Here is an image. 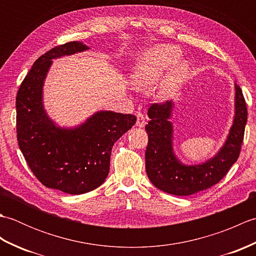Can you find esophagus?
Masks as SVG:
<instances>
[{
	"instance_id": "obj_1",
	"label": "esophagus",
	"mask_w": 256,
	"mask_h": 256,
	"mask_svg": "<svg viewBox=\"0 0 256 256\" xmlns=\"http://www.w3.org/2000/svg\"><path fill=\"white\" fill-rule=\"evenodd\" d=\"M146 124V121H145V118L142 113H138L136 116V126L138 128H144Z\"/></svg>"
}]
</instances>
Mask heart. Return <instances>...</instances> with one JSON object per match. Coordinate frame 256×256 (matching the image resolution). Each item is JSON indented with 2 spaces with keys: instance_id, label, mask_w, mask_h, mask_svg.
I'll use <instances>...</instances> for the list:
<instances>
[{
  "instance_id": "heart-1",
  "label": "heart",
  "mask_w": 256,
  "mask_h": 256,
  "mask_svg": "<svg viewBox=\"0 0 256 256\" xmlns=\"http://www.w3.org/2000/svg\"><path fill=\"white\" fill-rule=\"evenodd\" d=\"M182 56L180 50L172 45L152 47L143 54L134 67L132 78L140 89H146L162 81L160 94L166 96L172 94L187 78L188 67L184 64H176Z\"/></svg>"
}]
</instances>
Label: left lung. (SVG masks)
Here are the masks:
<instances>
[{
    "mask_svg": "<svg viewBox=\"0 0 256 256\" xmlns=\"http://www.w3.org/2000/svg\"><path fill=\"white\" fill-rule=\"evenodd\" d=\"M172 103H153L145 126L148 143L145 152L146 172L155 187L175 196H189L209 189L224 178L241 153L248 108L242 90L236 84V116L224 148L214 158L201 165H182L174 155L172 128L168 121Z\"/></svg>",
    "mask_w": 256,
    "mask_h": 256,
    "instance_id": "1",
    "label": "left lung"
}]
</instances>
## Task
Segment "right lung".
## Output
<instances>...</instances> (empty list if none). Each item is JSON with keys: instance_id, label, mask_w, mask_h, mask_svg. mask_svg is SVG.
Listing matches in <instances>:
<instances>
[{"instance_id": "1", "label": "right lung", "mask_w": 256, "mask_h": 256, "mask_svg": "<svg viewBox=\"0 0 256 256\" xmlns=\"http://www.w3.org/2000/svg\"><path fill=\"white\" fill-rule=\"evenodd\" d=\"M88 48L80 42L52 48L32 64L16 96V135L27 165L44 186L70 194L104 182L114 143L136 122L133 114L101 111L79 128L64 130L47 116L42 94L52 60Z\"/></svg>"}]
</instances>
